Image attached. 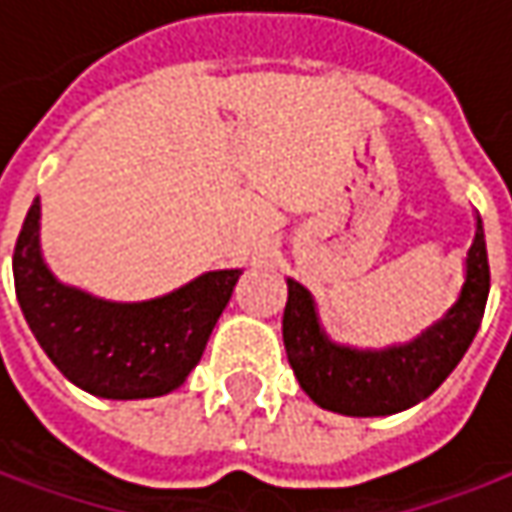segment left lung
<instances>
[{"mask_svg": "<svg viewBox=\"0 0 512 512\" xmlns=\"http://www.w3.org/2000/svg\"><path fill=\"white\" fill-rule=\"evenodd\" d=\"M490 294L487 241L478 218L466 253V279L455 306L408 344L352 349L320 329L309 288L288 279L282 341L300 387L326 411L344 417H387L428 399L469 349Z\"/></svg>", "mask_w": 512, "mask_h": 512, "instance_id": "8db88e82", "label": "left lung"}]
</instances>
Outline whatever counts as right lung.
<instances>
[{
	"label": "right lung",
	"mask_w": 512,
	"mask_h": 512,
	"mask_svg": "<svg viewBox=\"0 0 512 512\" xmlns=\"http://www.w3.org/2000/svg\"><path fill=\"white\" fill-rule=\"evenodd\" d=\"M241 271H209L142 303H110L63 285L40 253V198L14 247L19 309L57 370L101 399H151L186 382Z\"/></svg>",
	"instance_id": "add662e5"
}]
</instances>
